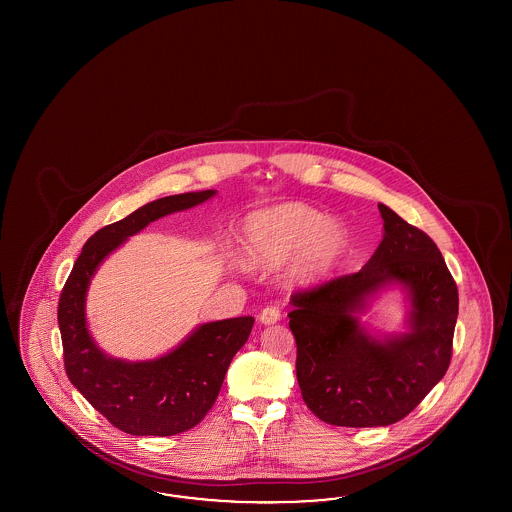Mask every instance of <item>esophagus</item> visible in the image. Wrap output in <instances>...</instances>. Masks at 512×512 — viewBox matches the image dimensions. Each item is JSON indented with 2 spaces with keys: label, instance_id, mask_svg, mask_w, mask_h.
<instances>
[{
  "label": "esophagus",
  "instance_id": "1",
  "mask_svg": "<svg viewBox=\"0 0 512 512\" xmlns=\"http://www.w3.org/2000/svg\"><path fill=\"white\" fill-rule=\"evenodd\" d=\"M279 317H281V313H279L278 308L266 306V308L261 311V315H259V321H261L263 325H274V323H278Z\"/></svg>",
  "mask_w": 512,
  "mask_h": 512
}]
</instances>
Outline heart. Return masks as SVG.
<instances>
[{
  "label": "heart",
  "instance_id": "1",
  "mask_svg": "<svg viewBox=\"0 0 512 512\" xmlns=\"http://www.w3.org/2000/svg\"><path fill=\"white\" fill-rule=\"evenodd\" d=\"M349 229L319 210L287 202L244 219L240 244L253 266L276 268L291 259L287 281L310 287L330 278L349 249Z\"/></svg>",
  "mask_w": 512,
  "mask_h": 512
}]
</instances>
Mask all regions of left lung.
Instances as JSON below:
<instances>
[{
	"label": "left lung",
	"mask_w": 512,
	"mask_h": 512,
	"mask_svg": "<svg viewBox=\"0 0 512 512\" xmlns=\"http://www.w3.org/2000/svg\"><path fill=\"white\" fill-rule=\"evenodd\" d=\"M383 240L357 274L291 296L296 379L315 417L334 426H388L443 379L458 287L434 240L379 202ZM408 302L406 330L379 335L359 321L383 290Z\"/></svg>",
	"instance_id": "obj_1"
}]
</instances>
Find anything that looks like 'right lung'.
<instances>
[{
    "instance_id": "1",
    "label": "right lung",
    "mask_w": 512,
    "mask_h": 512,
    "mask_svg": "<svg viewBox=\"0 0 512 512\" xmlns=\"http://www.w3.org/2000/svg\"><path fill=\"white\" fill-rule=\"evenodd\" d=\"M216 193L206 189L163 197L103 227L84 244L65 281L58 306L65 372L78 392L125 434L165 437L197 426L216 402L229 364L248 341L255 319L246 315L202 323L169 353L150 360L110 357L93 340L86 319L90 283L127 238Z\"/></svg>"
}]
</instances>
